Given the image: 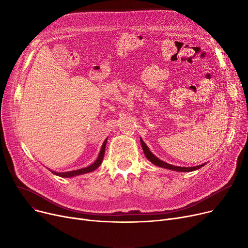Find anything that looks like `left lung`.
<instances>
[{
	"label": "left lung",
	"instance_id": "8db88e82",
	"mask_svg": "<svg viewBox=\"0 0 248 248\" xmlns=\"http://www.w3.org/2000/svg\"><path fill=\"white\" fill-rule=\"evenodd\" d=\"M140 144H141V147H142V150H144V153L146 155V157L149 161H151L154 165L155 166H159V167H162V168H165V169H169V170H173V171H178V172H191V171H195V170H198V169L202 168L205 164L203 165H200V166H197V167H177V166H173V165H170L168 163H165L163 161H161L160 159H158L155 155H154L151 151L149 150V148L147 147V145L145 144L144 141H142V140H140Z\"/></svg>",
	"mask_w": 248,
	"mask_h": 248
}]
</instances>
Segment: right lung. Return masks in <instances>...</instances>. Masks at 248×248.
<instances>
[{
    "label": "right lung",
    "instance_id": "obj_1",
    "mask_svg": "<svg viewBox=\"0 0 248 248\" xmlns=\"http://www.w3.org/2000/svg\"><path fill=\"white\" fill-rule=\"evenodd\" d=\"M107 140L108 139H106V140L103 141L102 144V147H101V150H100V153L98 155V157L96 159V161L91 164L90 166L86 167V168H83V169H79V170H76V171H70V172H64V173H56V172H52L53 174L57 175V176H60V177H66V178H69V177H74V176H77V175H81V174H85V173H89V172H93L94 171L95 169H97L100 164L102 163V160H103V155H104V152H106V145H107Z\"/></svg>",
    "mask_w": 248,
    "mask_h": 248
}]
</instances>
